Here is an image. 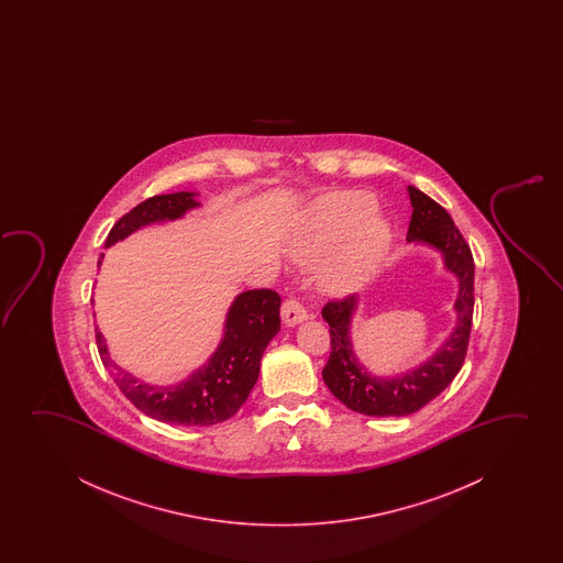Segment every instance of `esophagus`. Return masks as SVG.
Wrapping results in <instances>:
<instances>
[{
    "label": "esophagus",
    "mask_w": 563,
    "mask_h": 563,
    "mask_svg": "<svg viewBox=\"0 0 563 563\" xmlns=\"http://www.w3.org/2000/svg\"><path fill=\"white\" fill-rule=\"evenodd\" d=\"M280 316H283L285 324L294 327V324L301 323L303 319H308V311L303 309V306L296 298H286L283 301V308H280Z\"/></svg>",
    "instance_id": "esophagus-1"
}]
</instances>
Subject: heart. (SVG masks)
Returning a JSON list of instances; mask_svg holds the SVG:
<instances>
[{"label": "heart", "instance_id": "obj_1", "mask_svg": "<svg viewBox=\"0 0 563 563\" xmlns=\"http://www.w3.org/2000/svg\"><path fill=\"white\" fill-rule=\"evenodd\" d=\"M377 200L369 192L350 190L327 196L309 219L303 254H319L340 244L321 267V283L334 292H347L375 273L393 242L390 224L373 216Z\"/></svg>", "mask_w": 563, "mask_h": 563}]
</instances>
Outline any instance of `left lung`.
Instances as JSON below:
<instances>
[{
    "label": "left lung",
    "instance_id": "8db88e82",
    "mask_svg": "<svg viewBox=\"0 0 563 563\" xmlns=\"http://www.w3.org/2000/svg\"><path fill=\"white\" fill-rule=\"evenodd\" d=\"M408 192L413 208L408 227L409 242H423L440 250L446 269L460 280L454 306L457 323L429 362L396 377H373L355 357L350 340V323L357 308L355 296L327 301L323 319L331 327V355L323 369L324 385L346 408L363 416L401 417L419 411L454 380L470 344L475 306V263L471 247L446 209L416 186H408Z\"/></svg>",
    "mask_w": 563,
    "mask_h": 563
}]
</instances>
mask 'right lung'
I'll return each mask as SVG.
<instances>
[{
    "mask_svg": "<svg viewBox=\"0 0 563 563\" xmlns=\"http://www.w3.org/2000/svg\"><path fill=\"white\" fill-rule=\"evenodd\" d=\"M196 194H163L147 198L124 213L109 231L106 246L139 231L144 224L173 221L196 208ZM103 257V255H101ZM101 257L98 265H101ZM280 296L255 288L236 296L224 321V336L209 362L173 386L144 385L111 362L106 340L96 329L101 362L109 367L119 390L152 419L185 427H208L234 416L260 377V363L271 339L280 331Z\"/></svg>",
    "mask_w": 563,
    "mask_h": 563,
    "instance_id": "right-lung-1",
    "label": "right lung"
}]
</instances>
